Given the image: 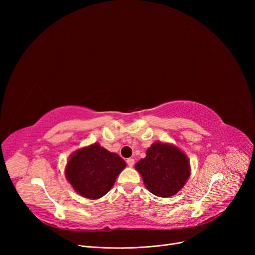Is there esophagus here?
Listing matches in <instances>:
<instances>
[{
  "mask_svg": "<svg viewBox=\"0 0 255 255\" xmlns=\"http://www.w3.org/2000/svg\"><path fill=\"white\" fill-rule=\"evenodd\" d=\"M126 162H127V164H128L129 167H132L133 165H134V159H133V158H128V159L126 160Z\"/></svg>",
  "mask_w": 255,
  "mask_h": 255,
  "instance_id": "1",
  "label": "esophagus"
}]
</instances>
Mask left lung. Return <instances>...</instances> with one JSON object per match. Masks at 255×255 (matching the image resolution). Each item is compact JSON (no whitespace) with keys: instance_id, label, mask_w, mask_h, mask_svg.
<instances>
[{"instance_id":"obj_1","label":"left lung","mask_w":255,"mask_h":255,"mask_svg":"<svg viewBox=\"0 0 255 255\" xmlns=\"http://www.w3.org/2000/svg\"><path fill=\"white\" fill-rule=\"evenodd\" d=\"M145 188L159 197L176 195L188 181L191 168L187 155L177 145L155 141L135 164Z\"/></svg>"}]
</instances>
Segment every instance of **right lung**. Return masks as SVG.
<instances>
[{
	"mask_svg": "<svg viewBox=\"0 0 255 255\" xmlns=\"http://www.w3.org/2000/svg\"><path fill=\"white\" fill-rule=\"evenodd\" d=\"M126 162L98 142L73 152L65 167V176L83 197L98 199L109 192Z\"/></svg>",
	"mask_w": 255,
	"mask_h": 255,
	"instance_id": "1",
	"label": "right lung"
}]
</instances>
